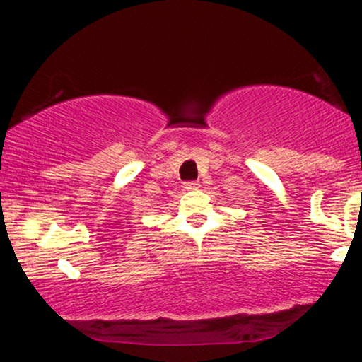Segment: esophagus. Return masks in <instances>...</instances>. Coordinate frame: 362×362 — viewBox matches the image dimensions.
<instances>
[{
    "mask_svg": "<svg viewBox=\"0 0 362 362\" xmlns=\"http://www.w3.org/2000/svg\"><path fill=\"white\" fill-rule=\"evenodd\" d=\"M199 187H201L199 181H187V182H185V189L186 191H196V189H199Z\"/></svg>",
    "mask_w": 362,
    "mask_h": 362,
    "instance_id": "34e87169",
    "label": "esophagus"
}]
</instances>
